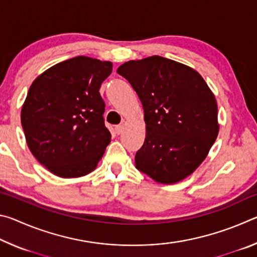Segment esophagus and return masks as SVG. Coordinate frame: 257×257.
<instances>
[{"label":"esophagus","instance_id":"34e87169","mask_svg":"<svg viewBox=\"0 0 257 257\" xmlns=\"http://www.w3.org/2000/svg\"><path fill=\"white\" fill-rule=\"evenodd\" d=\"M123 128H124V124H123V123H120V124H118V125H115V128H114V132H115V134L120 135L121 133H122Z\"/></svg>","mask_w":257,"mask_h":257}]
</instances>
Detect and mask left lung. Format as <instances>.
Returning <instances> with one entry per match:
<instances>
[{
  "label": "left lung",
  "instance_id": "left-lung-1",
  "mask_svg": "<svg viewBox=\"0 0 257 257\" xmlns=\"http://www.w3.org/2000/svg\"><path fill=\"white\" fill-rule=\"evenodd\" d=\"M116 72L133 86L144 108L146 137L136 168L161 184H175L205 160L219 134L217 105L194 69L154 55L128 61Z\"/></svg>",
  "mask_w": 257,
  "mask_h": 257
}]
</instances>
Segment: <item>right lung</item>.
<instances>
[{"label":"right lung","mask_w":257,"mask_h":257,"mask_svg":"<svg viewBox=\"0 0 257 257\" xmlns=\"http://www.w3.org/2000/svg\"><path fill=\"white\" fill-rule=\"evenodd\" d=\"M111 72L108 61L77 56L47 69L30 86L21 124L30 152L55 176L92 172L110 144L98 90Z\"/></svg>","instance_id":"1"}]
</instances>
